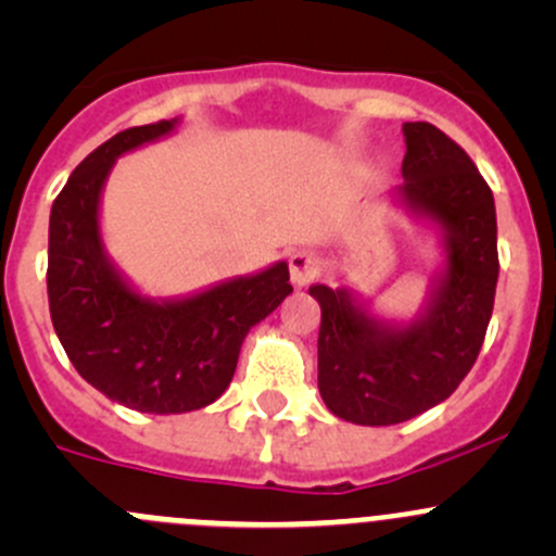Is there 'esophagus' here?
I'll use <instances>...</instances> for the list:
<instances>
[{
    "mask_svg": "<svg viewBox=\"0 0 556 556\" xmlns=\"http://www.w3.org/2000/svg\"><path fill=\"white\" fill-rule=\"evenodd\" d=\"M314 277H319V257L312 250H295L290 255V279H293V285L304 288V285L314 282Z\"/></svg>",
    "mask_w": 556,
    "mask_h": 556,
    "instance_id": "esophagus-1",
    "label": "esophagus"
}]
</instances>
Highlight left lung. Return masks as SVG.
I'll list each match as a JSON object with an SVG mask.
<instances>
[{
	"label": "left lung",
	"mask_w": 556,
	"mask_h": 556,
	"mask_svg": "<svg viewBox=\"0 0 556 556\" xmlns=\"http://www.w3.org/2000/svg\"><path fill=\"white\" fill-rule=\"evenodd\" d=\"M403 195L450 233V263L428 317L390 330L344 290L314 285L317 387L336 417L397 425L446 401L468 377L495 306V199L470 155L433 123H403Z\"/></svg>",
	"instance_id": "left-lung-1"
}]
</instances>
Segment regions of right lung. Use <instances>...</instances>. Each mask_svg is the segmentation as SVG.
Masks as SVG:
<instances>
[{"instance_id":"obj_1","label":"right lung","mask_w":556,"mask_h":556,"mask_svg":"<svg viewBox=\"0 0 556 556\" xmlns=\"http://www.w3.org/2000/svg\"><path fill=\"white\" fill-rule=\"evenodd\" d=\"M148 123L99 144L66 179L50 210L48 304L66 357L110 401L144 414L210 406L237 371L247 330L290 288L288 263L217 285L174 304L144 301L112 271L99 242V193L112 161L172 131Z\"/></svg>"}]
</instances>
